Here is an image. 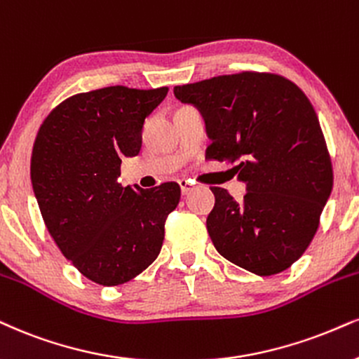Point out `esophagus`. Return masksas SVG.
Returning a JSON list of instances; mask_svg holds the SVG:
<instances>
[{"instance_id":"34e87169","label":"esophagus","mask_w":359,"mask_h":359,"mask_svg":"<svg viewBox=\"0 0 359 359\" xmlns=\"http://www.w3.org/2000/svg\"><path fill=\"white\" fill-rule=\"evenodd\" d=\"M178 184L181 188V193H183V194L191 193L193 188H194V183H193V181H189V180H180Z\"/></svg>"}]
</instances>
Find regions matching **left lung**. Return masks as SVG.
I'll return each mask as SVG.
<instances>
[{"instance_id": "obj_1", "label": "left lung", "mask_w": 359, "mask_h": 359, "mask_svg": "<svg viewBox=\"0 0 359 359\" xmlns=\"http://www.w3.org/2000/svg\"><path fill=\"white\" fill-rule=\"evenodd\" d=\"M205 119L208 159L234 163L243 201L211 188L206 228L218 253L258 276L304 253L333 189L320 121L306 95L276 74L240 73L175 86Z\"/></svg>"}]
</instances>
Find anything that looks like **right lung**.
Segmentation results:
<instances>
[{
  "instance_id": "add662e5",
  "label": "right lung",
  "mask_w": 359,
  "mask_h": 359,
  "mask_svg": "<svg viewBox=\"0 0 359 359\" xmlns=\"http://www.w3.org/2000/svg\"><path fill=\"white\" fill-rule=\"evenodd\" d=\"M168 88L109 86L57 104L39 128L31 184L53 240L83 276L118 286L161 251L165 221L178 206L176 183L123 188V158L138 156L144 119Z\"/></svg>"
}]
</instances>
